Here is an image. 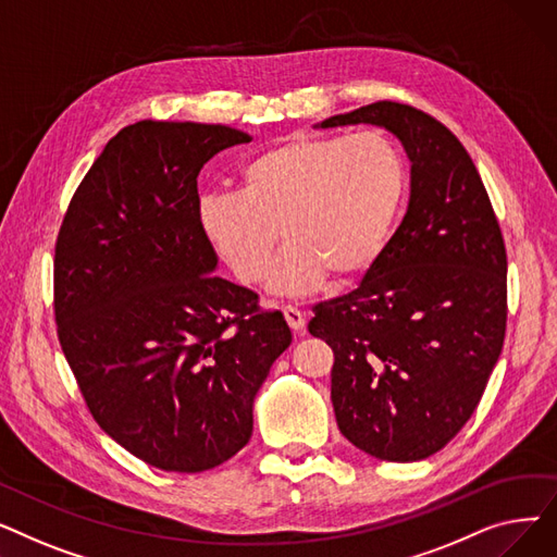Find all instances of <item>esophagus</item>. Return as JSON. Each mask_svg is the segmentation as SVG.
<instances>
[{
	"instance_id": "1",
	"label": "esophagus",
	"mask_w": 557,
	"mask_h": 557,
	"mask_svg": "<svg viewBox=\"0 0 557 557\" xmlns=\"http://www.w3.org/2000/svg\"><path fill=\"white\" fill-rule=\"evenodd\" d=\"M282 313H284V318H286L288 327L294 330V332H298V334H302V330H305V325H307V315H305L298 307H290V305H286V307L282 309Z\"/></svg>"
}]
</instances>
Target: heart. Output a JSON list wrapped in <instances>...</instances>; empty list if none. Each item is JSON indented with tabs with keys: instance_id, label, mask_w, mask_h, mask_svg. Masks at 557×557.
I'll use <instances>...</instances> for the list:
<instances>
[{
	"instance_id": "1",
	"label": "heart",
	"mask_w": 557,
	"mask_h": 557,
	"mask_svg": "<svg viewBox=\"0 0 557 557\" xmlns=\"http://www.w3.org/2000/svg\"><path fill=\"white\" fill-rule=\"evenodd\" d=\"M404 162L379 133L294 135L250 158L239 191L200 200L205 239L244 284L271 275L273 294L305 296L332 273L349 280L388 242L404 196Z\"/></svg>"
}]
</instances>
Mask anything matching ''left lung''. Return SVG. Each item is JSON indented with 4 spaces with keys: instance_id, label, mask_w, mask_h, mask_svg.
<instances>
[{
    "instance_id": "left-lung-1",
    "label": "left lung",
    "mask_w": 557,
    "mask_h": 557,
    "mask_svg": "<svg viewBox=\"0 0 557 557\" xmlns=\"http://www.w3.org/2000/svg\"><path fill=\"white\" fill-rule=\"evenodd\" d=\"M355 124L401 141L411 198L359 288L313 307L309 334L334 349L341 433L379 460L413 462L441 451L472 418L499 361L506 246L481 175L447 126L395 101L318 126Z\"/></svg>"
}]
</instances>
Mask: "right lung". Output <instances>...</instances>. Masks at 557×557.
Instances as JSON below:
<instances>
[{
    "instance_id": "1",
    "label": "right lung",
    "mask_w": 557,
    "mask_h": 557,
    "mask_svg": "<svg viewBox=\"0 0 557 557\" xmlns=\"http://www.w3.org/2000/svg\"><path fill=\"white\" fill-rule=\"evenodd\" d=\"M252 137L221 124L122 128L81 181L53 259L58 341L97 424L164 472L212 470L252 435V401L290 345L280 311L212 275L202 164Z\"/></svg>"
}]
</instances>
